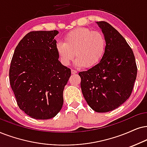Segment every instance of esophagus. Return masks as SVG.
<instances>
[{
  "instance_id": "34e87169",
  "label": "esophagus",
  "mask_w": 147,
  "mask_h": 147,
  "mask_svg": "<svg viewBox=\"0 0 147 147\" xmlns=\"http://www.w3.org/2000/svg\"><path fill=\"white\" fill-rule=\"evenodd\" d=\"M77 70H71V73L72 74V75H75V74L77 73Z\"/></svg>"
}]
</instances>
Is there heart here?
Segmentation results:
<instances>
[{"label":"heart","mask_w":147,"mask_h":147,"mask_svg":"<svg viewBox=\"0 0 147 147\" xmlns=\"http://www.w3.org/2000/svg\"><path fill=\"white\" fill-rule=\"evenodd\" d=\"M106 46L107 40L102 32L89 28H79L68 32L64 42H57L55 50L64 66H68L76 55V66L91 68L102 59Z\"/></svg>","instance_id":"obj_1"}]
</instances>
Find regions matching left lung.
<instances>
[{"mask_svg": "<svg viewBox=\"0 0 147 147\" xmlns=\"http://www.w3.org/2000/svg\"><path fill=\"white\" fill-rule=\"evenodd\" d=\"M107 46L101 61L80 72L81 87L88 105L98 113L115 110L129 98L136 79L137 66L131 48L107 22H98Z\"/></svg>", "mask_w": 147, "mask_h": 147, "instance_id": "8db88e82", "label": "left lung"}]
</instances>
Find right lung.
Segmentation results:
<instances>
[{
	"label": "right lung",
	"instance_id": "right-lung-1",
	"mask_svg": "<svg viewBox=\"0 0 147 147\" xmlns=\"http://www.w3.org/2000/svg\"><path fill=\"white\" fill-rule=\"evenodd\" d=\"M58 31H32L15 49L9 81L20 109L36 119L54 117L62 109L63 91L71 75L58 60Z\"/></svg>",
	"mask_w": 147,
	"mask_h": 147
}]
</instances>
